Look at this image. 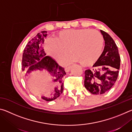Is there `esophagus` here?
<instances>
[{
  "label": "esophagus",
  "instance_id": "34e87169",
  "mask_svg": "<svg viewBox=\"0 0 132 132\" xmlns=\"http://www.w3.org/2000/svg\"><path fill=\"white\" fill-rule=\"evenodd\" d=\"M70 68L71 66H66L65 67V68H64V70H65L66 72H68V71H69V70H70Z\"/></svg>",
  "mask_w": 132,
  "mask_h": 132
}]
</instances>
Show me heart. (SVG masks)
I'll return each instance as SVG.
<instances>
[{
    "mask_svg": "<svg viewBox=\"0 0 132 132\" xmlns=\"http://www.w3.org/2000/svg\"><path fill=\"white\" fill-rule=\"evenodd\" d=\"M55 39L45 42V50L51 56L61 62L71 53L70 62H80L88 66L97 61L101 55L104 40L98 31L88 29H70L60 31Z\"/></svg>",
    "mask_w": 132,
    "mask_h": 132,
    "instance_id": "heart-1",
    "label": "heart"
}]
</instances>
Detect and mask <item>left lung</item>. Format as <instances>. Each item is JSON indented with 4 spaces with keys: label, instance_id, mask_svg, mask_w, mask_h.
Listing matches in <instances>:
<instances>
[{
    "label": "left lung",
    "instance_id": "obj_1",
    "mask_svg": "<svg viewBox=\"0 0 132 132\" xmlns=\"http://www.w3.org/2000/svg\"><path fill=\"white\" fill-rule=\"evenodd\" d=\"M105 41L103 52L93 66L85 71L84 87L95 95L106 93L112 87L119 74L120 59L115 41L108 33L100 30Z\"/></svg>",
    "mask_w": 132,
    "mask_h": 132
}]
</instances>
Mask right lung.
Returning a JSON list of instances; mask_svg holds the SVG:
<instances>
[{
	"instance_id": "1",
	"label": "right lung",
	"mask_w": 132,
	"mask_h": 132,
	"mask_svg": "<svg viewBox=\"0 0 132 132\" xmlns=\"http://www.w3.org/2000/svg\"><path fill=\"white\" fill-rule=\"evenodd\" d=\"M47 31H42L31 39L24 48L22 58V70L28 77V75L33 71L45 70L47 71L53 77L56 87L53 94L50 97L42 96L45 101H51L56 99L63 91V77L66 75L63 68L59 66L52 57L46 56L44 50L45 38Z\"/></svg>"
}]
</instances>
